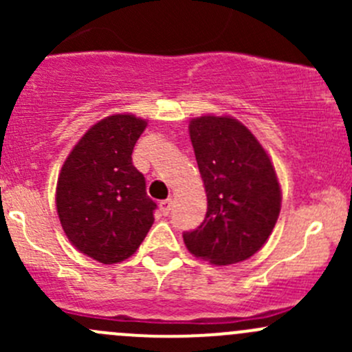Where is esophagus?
<instances>
[{
	"label": "esophagus",
	"mask_w": 352,
	"mask_h": 352,
	"mask_svg": "<svg viewBox=\"0 0 352 352\" xmlns=\"http://www.w3.org/2000/svg\"><path fill=\"white\" fill-rule=\"evenodd\" d=\"M172 197L165 199V201L160 202V211L163 212V216H168L170 214V209H172Z\"/></svg>",
	"instance_id": "esophagus-1"
}]
</instances>
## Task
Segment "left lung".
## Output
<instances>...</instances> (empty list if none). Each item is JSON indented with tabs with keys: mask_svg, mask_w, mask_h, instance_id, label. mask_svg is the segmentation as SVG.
I'll return each instance as SVG.
<instances>
[{
	"mask_svg": "<svg viewBox=\"0 0 352 352\" xmlns=\"http://www.w3.org/2000/svg\"><path fill=\"white\" fill-rule=\"evenodd\" d=\"M189 134L208 211L196 230L184 232V242L211 264L242 262L261 250L278 221L281 189L274 166L254 134L232 117H197Z\"/></svg>",
	"mask_w": 352,
	"mask_h": 352,
	"instance_id": "left-lung-1",
	"label": "left lung"
}]
</instances>
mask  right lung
<instances>
[{
  "label": "right lung",
  "instance_id": "1",
  "mask_svg": "<svg viewBox=\"0 0 352 352\" xmlns=\"http://www.w3.org/2000/svg\"><path fill=\"white\" fill-rule=\"evenodd\" d=\"M146 120L129 113L102 119L85 133L63 165L56 189L59 221L69 242L102 264L140 248L155 221L156 202L133 150Z\"/></svg>",
  "mask_w": 352,
  "mask_h": 352
}]
</instances>
